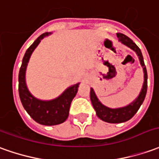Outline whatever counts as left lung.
<instances>
[{"label":"left lung","instance_id":"obj_1","mask_svg":"<svg viewBox=\"0 0 159 159\" xmlns=\"http://www.w3.org/2000/svg\"><path fill=\"white\" fill-rule=\"evenodd\" d=\"M117 36L119 38V41H121L123 44L127 46L130 48H132V50L135 51L137 54H138V56L139 58L140 64H141V66H143V69H144V85H143V88L140 92L139 97L127 107H122V108H117V109H111V108H108V107H105L104 105H102L101 103L98 101L93 89L91 88V101H92L94 110L96 111L97 116L100 119H102L103 121L112 124L123 123V122L128 121L129 119H132V117L136 114L138 110L139 109L141 105L144 102L145 95H146V92H147V71H146V67L144 66V59H143V55H142V52L140 51L139 48L129 37L123 34L118 33Z\"/></svg>","mask_w":159,"mask_h":159}]
</instances>
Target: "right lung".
Wrapping results in <instances>:
<instances>
[{
  "instance_id": "right-lung-1",
  "label": "right lung",
  "mask_w": 159,
  "mask_h": 159,
  "mask_svg": "<svg viewBox=\"0 0 159 159\" xmlns=\"http://www.w3.org/2000/svg\"><path fill=\"white\" fill-rule=\"evenodd\" d=\"M48 34V33H44L39 36L26 51L19 72V95L23 107L32 119L44 125H55L65 122L67 119L70 106L77 93L79 84L69 87L59 98L42 101L35 98L29 93L25 81V72L32 52L40 43V40Z\"/></svg>"
}]
</instances>
